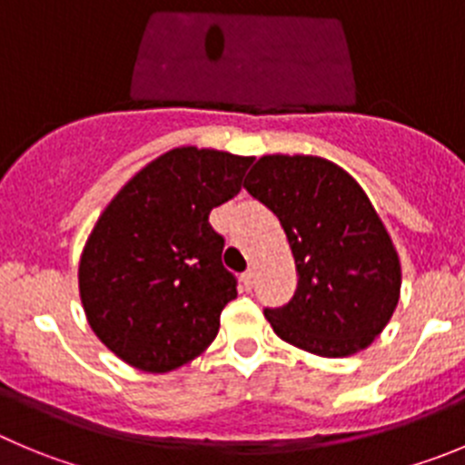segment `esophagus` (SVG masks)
Returning a JSON list of instances; mask_svg holds the SVG:
<instances>
[{
    "label": "esophagus",
    "mask_w": 465,
    "mask_h": 465,
    "mask_svg": "<svg viewBox=\"0 0 465 465\" xmlns=\"http://www.w3.org/2000/svg\"><path fill=\"white\" fill-rule=\"evenodd\" d=\"M241 282H242V286H245L247 292H250V289H252V284H254V271L252 268H250V271H245L241 275Z\"/></svg>",
    "instance_id": "obj_1"
}]
</instances>
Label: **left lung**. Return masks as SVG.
<instances>
[{
    "label": "left lung",
    "mask_w": 465,
    "mask_h": 465,
    "mask_svg": "<svg viewBox=\"0 0 465 465\" xmlns=\"http://www.w3.org/2000/svg\"><path fill=\"white\" fill-rule=\"evenodd\" d=\"M242 185L277 215L301 275L289 305L263 312L275 335L321 358L371 346L399 305L401 262L358 181L319 155L272 153Z\"/></svg>",
    "instance_id": "1"
}]
</instances>
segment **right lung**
<instances>
[{
    "instance_id": "1",
    "label": "right lung",
    "mask_w": 465,
    "mask_h": 465,
    "mask_svg": "<svg viewBox=\"0 0 465 465\" xmlns=\"http://www.w3.org/2000/svg\"><path fill=\"white\" fill-rule=\"evenodd\" d=\"M250 155L176 146L114 194L84 242L80 301L95 337L124 362L164 374L213 344L236 280L208 215L242 185Z\"/></svg>"
}]
</instances>
